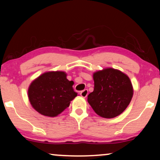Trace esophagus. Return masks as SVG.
I'll use <instances>...</instances> for the list:
<instances>
[{
  "instance_id": "obj_1",
  "label": "esophagus",
  "mask_w": 160,
  "mask_h": 160,
  "mask_svg": "<svg viewBox=\"0 0 160 160\" xmlns=\"http://www.w3.org/2000/svg\"><path fill=\"white\" fill-rule=\"evenodd\" d=\"M80 95L82 98H86L87 95H88V90H87V89H84V90L81 92Z\"/></svg>"
}]
</instances>
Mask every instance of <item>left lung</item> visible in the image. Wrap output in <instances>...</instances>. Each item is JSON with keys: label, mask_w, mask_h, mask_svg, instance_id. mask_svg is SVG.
Listing matches in <instances>:
<instances>
[{"label": "left lung", "mask_w": 160, "mask_h": 160, "mask_svg": "<svg viewBox=\"0 0 160 160\" xmlns=\"http://www.w3.org/2000/svg\"><path fill=\"white\" fill-rule=\"evenodd\" d=\"M94 91L87 101L100 117L111 119L121 114L132 100L133 88L130 78L119 70L105 68L93 73Z\"/></svg>", "instance_id": "1"}]
</instances>
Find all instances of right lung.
I'll return each mask as SVG.
<instances>
[{
  "mask_svg": "<svg viewBox=\"0 0 160 160\" xmlns=\"http://www.w3.org/2000/svg\"><path fill=\"white\" fill-rule=\"evenodd\" d=\"M63 71H49L32 81L28 88V98L35 110L46 117H54L70 106L77 93L73 82Z\"/></svg>",
  "mask_w": 160,
  "mask_h": 160,
  "instance_id": "add662e5",
  "label": "right lung"
}]
</instances>
